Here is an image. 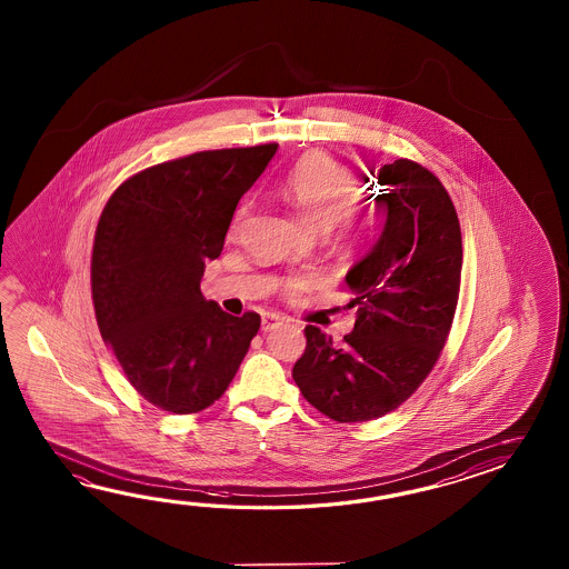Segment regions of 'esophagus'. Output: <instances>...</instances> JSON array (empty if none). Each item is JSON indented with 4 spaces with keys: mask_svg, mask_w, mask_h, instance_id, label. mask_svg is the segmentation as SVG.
<instances>
[{
    "mask_svg": "<svg viewBox=\"0 0 569 569\" xmlns=\"http://www.w3.org/2000/svg\"><path fill=\"white\" fill-rule=\"evenodd\" d=\"M282 323H284V317H280L279 313H267L262 317V331L267 333V331H272Z\"/></svg>",
    "mask_w": 569,
    "mask_h": 569,
    "instance_id": "obj_1",
    "label": "esophagus"
}]
</instances>
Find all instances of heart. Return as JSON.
<instances>
[{
    "label": "heart",
    "mask_w": 569,
    "mask_h": 569,
    "mask_svg": "<svg viewBox=\"0 0 569 569\" xmlns=\"http://www.w3.org/2000/svg\"><path fill=\"white\" fill-rule=\"evenodd\" d=\"M280 193L317 230H329L333 226L350 230L356 181L350 170L326 152H311L302 157L282 181ZM315 282V274H297L284 282V292L289 297H297Z\"/></svg>",
    "instance_id": "heart-1"
}]
</instances>
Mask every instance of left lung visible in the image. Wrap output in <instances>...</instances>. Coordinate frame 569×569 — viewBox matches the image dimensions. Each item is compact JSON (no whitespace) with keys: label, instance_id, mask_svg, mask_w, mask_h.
<instances>
[{"label":"left lung","instance_id":"left-lung-1","mask_svg":"<svg viewBox=\"0 0 569 569\" xmlns=\"http://www.w3.org/2000/svg\"><path fill=\"white\" fill-rule=\"evenodd\" d=\"M375 179L385 226L346 274L358 305L353 331L338 348L307 327L292 368L302 397L339 423L382 417L411 397L446 346L460 292V221L443 184L405 158Z\"/></svg>","mask_w":569,"mask_h":569}]
</instances>
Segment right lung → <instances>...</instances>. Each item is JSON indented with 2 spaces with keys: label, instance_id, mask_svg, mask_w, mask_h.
<instances>
[{
  "label": "right lung",
  "instance_id": "add662e5",
  "mask_svg": "<svg viewBox=\"0 0 569 569\" xmlns=\"http://www.w3.org/2000/svg\"><path fill=\"white\" fill-rule=\"evenodd\" d=\"M279 144L209 150L133 174L97 223V326L123 375L158 409L203 411L226 392L260 315L233 317L201 295L242 194Z\"/></svg>",
  "mask_w": 569,
  "mask_h": 569
}]
</instances>
